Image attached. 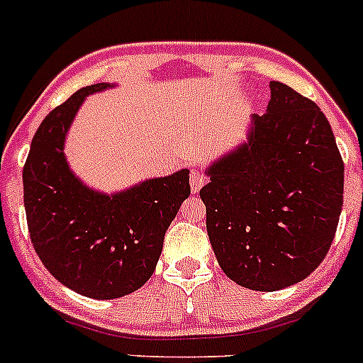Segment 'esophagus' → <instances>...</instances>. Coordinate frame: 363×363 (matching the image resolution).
Listing matches in <instances>:
<instances>
[{
	"instance_id": "34e87169",
	"label": "esophagus",
	"mask_w": 363,
	"mask_h": 363,
	"mask_svg": "<svg viewBox=\"0 0 363 363\" xmlns=\"http://www.w3.org/2000/svg\"><path fill=\"white\" fill-rule=\"evenodd\" d=\"M189 184H191L193 193H199L202 186L206 184V175L202 174L201 170H191V175H189Z\"/></svg>"
}]
</instances>
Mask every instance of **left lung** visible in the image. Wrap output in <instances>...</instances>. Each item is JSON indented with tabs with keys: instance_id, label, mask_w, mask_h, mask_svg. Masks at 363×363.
I'll return each mask as SVG.
<instances>
[{
	"instance_id": "obj_1",
	"label": "left lung",
	"mask_w": 363,
	"mask_h": 363,
	"mask_svg": "<svg viewBox=\"0 0 363 363\" xmlns=\"http://www.w3.org/2000/svg\"><path fill=\"white\" fill-rule=\"evenodd\" d=\"M206 228L220 269L258 292L310 276L326 258L344 202V162L319 105L270 82L247 143L206 170Z\"/></svg>"
}]
</instances>
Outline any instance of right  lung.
Wrapping results in <instances>:
<instances>
[{"mask_svg":"<svg viewBox=\"0 0 363 363\" xmlns=\"http://www.w3.org/2000/svg\"><path fill=\"white\" fill-rule=\"evenodd\" d=\"M94 84L71 94L44 118L23 168L28 233L43 265L64 286L91 299H116L154 274L164 233L189 197V170L148 179L105 195L74 177L64 141Z\"/></svg>","mask_w":363,"mask_h":363,"instance_id":"add662e5","label":"right lung"}]
</instances>
